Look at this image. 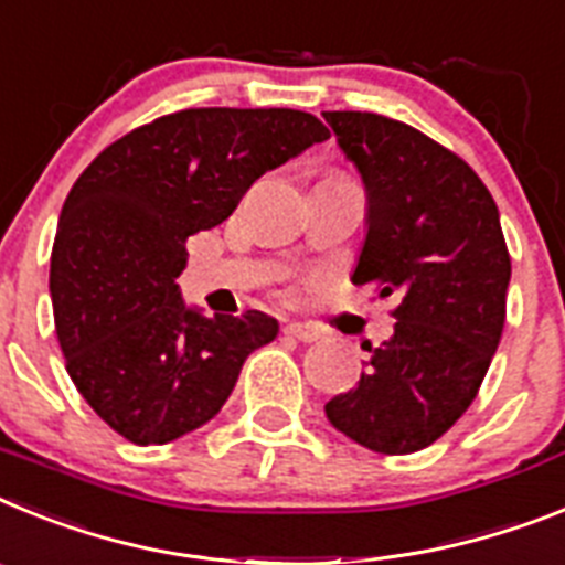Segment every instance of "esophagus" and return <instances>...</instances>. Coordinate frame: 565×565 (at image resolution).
I'll use <instances>...</instances> for the list:
<instances>
[{"label": "esophagus", "mask_w": 565, "mask_h": 565, "mask_svg": "<svg viewBox=\"0 0 565 565\" xmlns=\"http://www.w3.org/2000/svg\"><path fill=\"white\" fill-rule=\"evenodd\" d=\"M284 335L296 338V341H301V343H312V341H318V338H321V332H318L316 327H310V323L292 321V323H287V327H284Z\"/></svg>", "instance_id": "34e87169"}]
</instances>
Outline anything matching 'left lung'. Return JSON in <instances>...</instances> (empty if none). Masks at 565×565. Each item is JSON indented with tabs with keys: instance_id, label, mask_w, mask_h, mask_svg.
Wrapping results in <instances>:
<instances>
[{
	"instance_id": "8db88e82",
	"label": "left lung",
	"mask_w": 565,
	"mask_h": 565,
	"mask_svg": "<svg viewBox=\"0 0 565 565\" xmlns=\"http://www.w3.org/2000/svg\"><path fill=\"white\" fill-rule=\"evenodd\" d=\"M366 188L352 284L395 296V332L327 418L355 444L409 455L469 409L507 321L512 262L487 184L460 156L377 113H323Z\"/></svg>"
}]
</instances>
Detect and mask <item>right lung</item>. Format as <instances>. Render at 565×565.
Instances as JSON below:
<instances>
[{"mask_svg": "<svg viewBox=\"0 0 565 565\" xmlns=\"http://www.w3.org/2000/svg\"><path fill=\"white\" fill-rule=\"evenodd\" d=\"M330 130L289 107H190L105 147L58 215L51 298L67 375L130 444L175 440L218 415L267 312L201 316L181 301L188 238L233 215L255 179Z\"/></svg>", "mask_w": 565, "mask_h": 565, "instance_id": "obj_1", "label": "right lung"}]
</instances>
